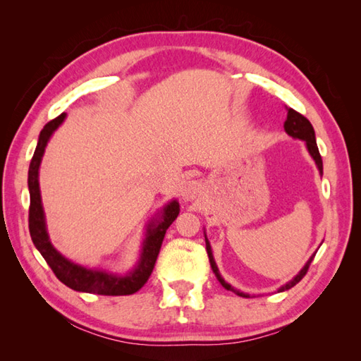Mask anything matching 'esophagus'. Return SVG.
I'll list each match as a JSON object with an SVG mask.
<instances>
[{
	"instance_id": "34e87169",
	"label": "esophagus",
	"mask_w": 361,
	"mask_h": 361,
	"mask_svg": "<svg viewBox=\"0 0 361 361\" xmlns=\"http://www.w3.org/2000/svg\"><path fill=\"white\" fill-rule=\"evenodd\" d=\"M202 192V188L197 181H188L181 189V197L185 202H192Z\"/></svg>"
}]
</instances>
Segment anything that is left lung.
I'll return each instance as SVG.
<instances>
[{
  "label": "left lung",
  "instance_id": "8db88e82",
  "mask_svg": "<svg viewBox=\"0 0 361 361\" xmlns=\"http://www.w3.org/2000/svg\"><path fill=\"white\" fill-rule=\"evenodd\" d=\"M283 128H286V132H287L290 136H293V137H298V140H302V141H305V145H307V150H309V153L312 155V158L315 159V164H317V167H318L319 173L323 175V159H321L319 150H318V145H317V140H315V130H313V127H312V124L309 122V119L305 118V116H302L301 113L295 111L293 109H287V119H286V122H283ZM206 251H208V257H209V262H211L212 271H214V274L217 276V279H219V282L221 283V286H224L226 290H231V291H234L235 295L243 296V298H250V295L243 293V291H239V290L233 288L231 286H229L228 282H225V279H224V278H221L220 273H219V268H217V265H216V260H214L212 250H211V245H209L208 239H206ZM315 255H317V252H315ZM315 255H313V256L307 260V264H305V265L302 267V270L299 271V273L295 276L293 279H291L290 282H287L286 286H282L278 291H286V290H288V288H291V287H295L296 283L304 278L305 273H307L309 267H310V264H312L313 257H315Z\"/></svg>",
  "mask_w": 361,
  "mask_h": 361
}]
</instances>
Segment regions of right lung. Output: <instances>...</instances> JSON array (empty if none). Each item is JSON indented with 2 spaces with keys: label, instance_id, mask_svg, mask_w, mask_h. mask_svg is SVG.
Listing matches in <instances>:
<instances>
[{
  "label": "right lung",
  "instance_id": "1",
  "mask_svg": "<svg viewBox=\"0 0 361 361\" xmlns=\"http://www.w3.org/2000/svg\"><path fill=\"white\" fill-rule=\"evenodd\" d=\"M66 114L62 113L56 119L49 121L43 127L38 136V142L34 152V157L30 159L29 173H27V186L30 195L29 206V233L32 237L35 248L40 251V255L46 260V264L51 267L54 274L57 276L60 282H63L66 287L75 291H85V293L105 295V296H122L133 295L140 290L153 271L157 257L159 255L161 243H163L164 234L167 228L173 224V220L180 214V204L176 200H172L164 206L161 217L158 220L153 219L147 225V234L142 242V250L140 260L132 271L126 276L106 273L102 270H90V268L80 267L63 257L60 252L52 247L49 240L48 231H46L44 212L42 206L40 197V185H38V169L43 158V153L48 144L51 135L56 132L59 126L65 121Z\"/></svg>",
  "mask_w": 361,
  "mask_h": 361
}]
</instances>
